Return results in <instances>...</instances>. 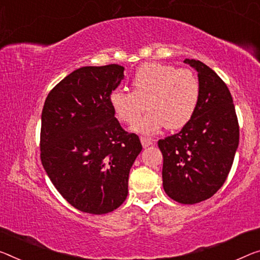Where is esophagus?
<instances>
[{
  "instance_id": "34e87169",
  "label": "esophagus",
  "mask_w": 260,
  "mask_h": 260,
  "mask_svg": "<svg viewBox=\"0 0 260 260\" xmlns=\"http://www.w3.org/2000/svg\"><path fill=\"white\" fill-rule=\"evenodd\" d=\"M141 143L143 147H149L150 145H152V139L150 138H146V137H141Z\"/></svg>"
}]
</instances>
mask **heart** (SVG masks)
<instances>
[{
	"mask_svg": "<svg viewBox=\"0 0 260 260\" xmlns=\"http://www.w3.org/2000/svg\"><path fill=\"white\" fill-rule=\"evenodd\" d=\"M133 91L115 89L109 102L119 121L133 124L145 107L149 111L133 129L142 135H154L162 127L175 130L185 126L197 110L200 85L188 70L159 62H146L136 70Z\"/></svg>",
	"mask_w": 260,
	"mask_h": 260,
	"instance_id": "heart-1",
	"label": "heart"
}]
</instances>
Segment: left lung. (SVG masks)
<instances>
[{
  "label": "left lung",
  "instance_id": "8db88e82",
  "mask_svg": "<svg viewBox=\"0 0 260 260\" xmlns=\"http://www.w3.org/2000/svg\"><path fill=\"white\" fill-rule=\"evenodd\" d=\"M183 62L198 72L199 105L180 133L160 139L158 146L165 193L179 203L194 205L213 197L224 183L238 147L239 127L223 80L200 60Z\"/></svg>",
  "mask_w": 260,
  "mask_h": 260
}]
</instances>
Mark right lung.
Returning <instances> with one entry per match:
<instances>
[{
  "instance_id": "add662e5",
  "label": "right lung",
  "mask_w": 260,
  "mask_h": 260,
  "mask_svg": "<svg viewBox=\"0 0 260 260\" xmlns=\"http://www.w3.org/2000/svg\"><path fill=\"white\" fill-rule=\"evenodd\" d=\"M124 67L85 66L52 89L44 103L41 158L62 198L83 213L117 209L127 197L130 169L142 151L138 136L119 125L109 95Z\"/></svg>"
}]
</instances>
